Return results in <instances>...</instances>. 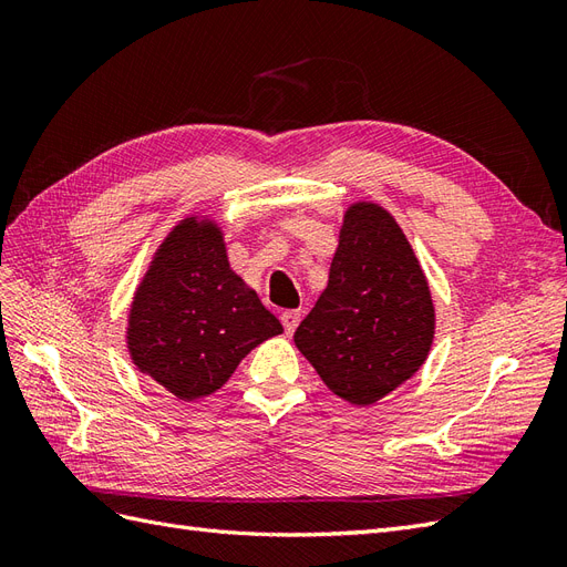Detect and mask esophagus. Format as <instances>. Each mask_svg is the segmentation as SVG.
Masks as SVG:
<instances>
[{
	"label": "esophagus",
	"mask_w": 567,
	"mask_h": 567,
	"mask_svg": "<svg viewBox=\"0 0 567 567\" xmlns=\"http://www.w3.org/2000/svg\"><path fill=\"white\" fill-rule=\"evenodd\" d=\"M300 319H302L300 310H286V312H281V323H284V329H286L288 336L298 329Z\"/></svg>",
	"instance_id": "esophagus-1"
}]
</instances>
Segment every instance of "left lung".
Returning <instances> with one entry per match:
<instances>
[{"label":"left lung","instance_id":"left-lung-1","mask_svg":"<svg viewBox=\"0 0 567 567\" xmlns=\"http://www.w3.org/2000/svg\"><path fill=\"white\" fill-rule=\"evenodd\" d=\"M293 340L326 388L354 406L383 400L425 364L435 340L431 286L383 205H348L329 286Z\"/></svg>","mask_w":567,"mask_h":567}]
</instances>
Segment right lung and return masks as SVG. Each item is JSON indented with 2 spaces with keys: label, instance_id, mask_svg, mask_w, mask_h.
Returning <instances> with one entry per match:
<instances>
[{
  "label": "right lung",
  "instance_id": "1",
  "mask_svg": "<svg viewBox=\"0 0 567 567\" xmlns=\"http://www.w3.org/2000/svg\"><path fill=\"white\" fill-rule=\"evenodd\" d=\"M279 333L281 321L231 269L219 221L186 215L134 290L125 342L136 369L194 402L217 392L250 350Z\"/></svg>",
  "mask_w": 567,
  "mask_h": 567
}]
</instances>
